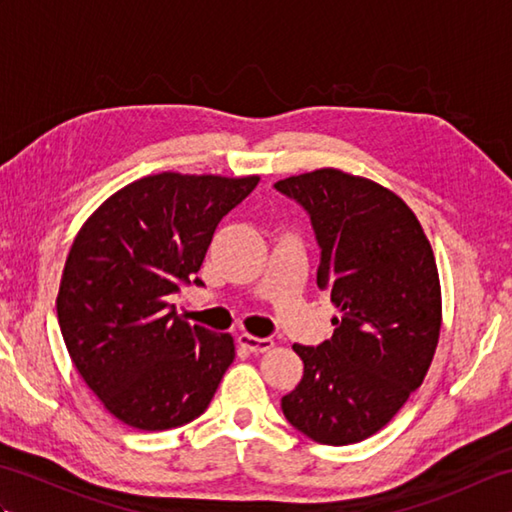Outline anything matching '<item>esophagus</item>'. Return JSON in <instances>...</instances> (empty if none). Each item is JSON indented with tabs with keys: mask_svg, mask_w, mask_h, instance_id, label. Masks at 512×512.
Wrapping results in <instances>:
<instances>
[{
	"mask_svg": "<svg viewBox=\"0 0 512 512\" xmlns=\"http://www.w3.org/2000/svg\"><path fill=\"white\" fill-rule=\"evenodd\" d=\"M239 345L242 347H246L248 352H253V354H264V352H268V350H273V339H259V336H253V334H239Z\"/></svg>",
	"mask_w": 512,
	"mask_h": 512,
	"instance_id": "1",
	"label": "esophagus"
}]
</instances>
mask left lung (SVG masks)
I'll return each instance as SVG.
<instances>
[{
	"instance_id": "1",
	"label": "left lung",
	"mask_w": 512,
	"mask_h": 512,
	"mask_svg": "<svg viewBox=\"0 0 512 512\" xmlns=\"http://www.w3.org/2000/svg\"><path fill=\"white\" fill-rule=\"evenodd\" d=\"M275 189L308 213L321 248L317 286L339 308L332 339L292 345L303 378L281 411L314 442H361L396 416L436 354L442 299L431 244L409 206L372 180L317 169Z\"/></svg>"
}]
</instances>
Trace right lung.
Here are the masks:
<instances>
[{
	"mask_svg": "<svg viewBox=\"0 0 512 512\" xmlns=\"http://www.w3.org/2000/svg\"><path fill=\"white\" fill-rule=\"evenodd\" d=\"M259 178L158 173L114 193L76 235L57 314L74 367L114 418L165 431L211 405L231 334L178 319L167 297L195 277L217 224Z\"/></svg>",
	"mask_w": 512,
	"mask_h": 512,
	"instance_id": "right-lung-1",
	"label": "right lung"
}]
</instances>
